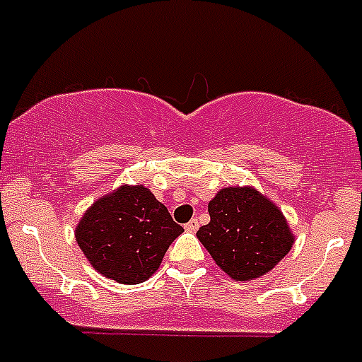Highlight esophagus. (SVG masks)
Returning a JSON list of instances; mask_svg holds the SVG:
<instances>
[{"mask_svg": "<svg viewBox=\"0 0 362 362\" xmlns=\"http://www.w3.org/2000/svg\"><path fill=\"white\" fill-rule=\"evenodd\" d=\"M185 231H196L199 228V223H198V219H191L189 221L187 224H185Z\"/></svg>", "mask_w": 362, "mask_h": 362, "instance_id": "obj_1", "label": "esophagus"}]
</instances>
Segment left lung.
<instances>
[{
	"instance_id": "1",
	"label": "left lung",
	"mask_w": 362,
	"mask_h": 362,
	"mask_svg": "<svg viewBox=\"0 0 362 362\" xmlns=\"http://www.w3.org/2000/svg\"><path fill=\"white\" fill-rule=\"evenodd\" d=\"M210 223L198 238L235 281L267 274L292 249L293 237L281 210L251 187H226L209 203Z\"/></svg>"
}]
</instances>
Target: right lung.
I'll return each mask as SVG.
<instances>
[{"label": "right lung", "instance_id": "right-lung-1", "mask_svg": "<svg viewBox=\"0 0 362 362\" xmlns=\"http://www.w3.org/2000/svg\"><path fill=\"white\" fill-rule=\"evenodd\" d=\"M184 231L143 185H124L83 216L76 240L106 278L138 285L159 269L171 242Z\"/></svg>", "mask_w": 362, "mask_h": 362}]
</instances>
